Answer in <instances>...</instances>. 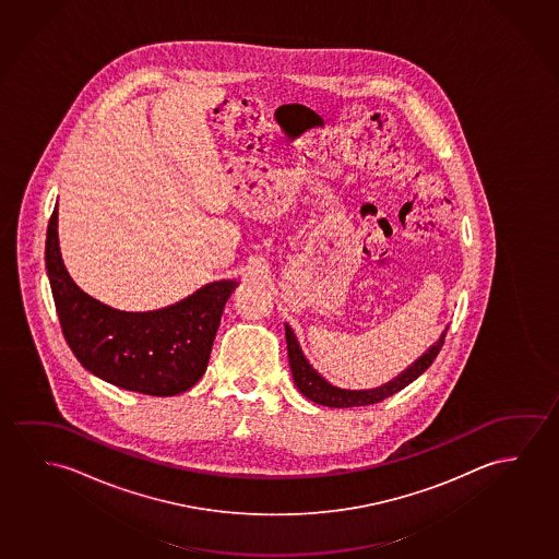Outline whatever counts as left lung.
I'll return each mask as SVG.
<instances>
[{"instance_id": "left-lung-1", "label": "left lung", "mask_w": 559, "mask_h": 559, "mask_svg": "<svg viewBox=\"0 0 559 559\" xmlns=\"http://www.w3.org/2000/svg\"><path fill=\"white\" fill-rule=\"evenodd\" d=\"M448 329H450V324H445V329L438 336V341L429 346V349H425L423 356L417 357L412 365H407L404 371L396 374L394 379H390L389 382H384L381 386H374V389L352 390L342 389V386H336L331 381H326L323 374L317 371L313 365L309 364V359L304 354L300 342L296 338V332L292 331L290 324L284 323L288 364H290L294 384L308 400L319 405H326V407H359V405L377 404V402H382L384 397L392 396V394L405 389L415 379H419L423 372L427 371L432 361L437 359L438 352L444 344Z\"/></svg>"}]
</instances>
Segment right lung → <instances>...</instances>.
Returning <instances> with one entry per match:
<instances>
[{"label": "right lung", "instance_id": "obj_1", "mask_svg": "<svg viewBox=\"0 0 559 559\" xmlns=\"http://www.w3.org/2000/svg\"><path fill=\"white\" fill-rule=\"evenodd\" d=\"M46 271L69 348L86 371L119 389L177 396L207 369L223 308L238 281L223 278L154 311H122L92 298L69 275L57 235L46 236Z\"/></svg>", "mask_w": 559, "mask_h": 559}]
</instances>
